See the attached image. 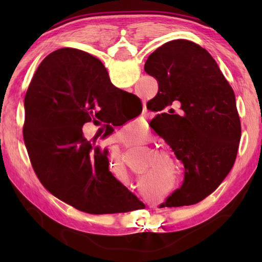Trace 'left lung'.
I'll list each match as a JSON object with an SVG mask.
<instances>
[{
  "label": "left lung",
  "instance_id": "8db88e82",
  "mask_svg": "<svg viewBox=\"0 0 262 262\" xmlns=\"http://www.w3.org/2000/svg\"><path fill=\"white\" fill-rule=\"evenodd\" d=\"M144 70L159 84L158 94L147 102L149 110L159 113L151 127L185 166L181 187L161 206L199 203L235 162L241 122L234 92L210 54L185 39L159 47ZM176 102H181L179 115L168 108Z\"/></svg>",
  "mask_w": 262,
  "mask_h": 262
}]
</instances>
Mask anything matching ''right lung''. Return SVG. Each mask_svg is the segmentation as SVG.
Masks as SVG:
<instances>
[{"label": "right lung", "mask_w": 262, "mask_h": 262, "mask_svg": "<svg viewBox=\"0 0 262 262\" xmlns=\"http://www.w3.org/2000/svg\"><path fill=\"white\" fill-rule=\"evenodd\" d=\"M125 97L137 99L110 82L98 58L74 48L49 54L26 93L24 140L35 173L55 197L84 213H126L135 207L132 192L109 171L108 152L82 132L91 120L117 126L111 102ZM100 135L101 128L96 137Z\"/></svg>", "instance_id": "1"}]
</instances>
